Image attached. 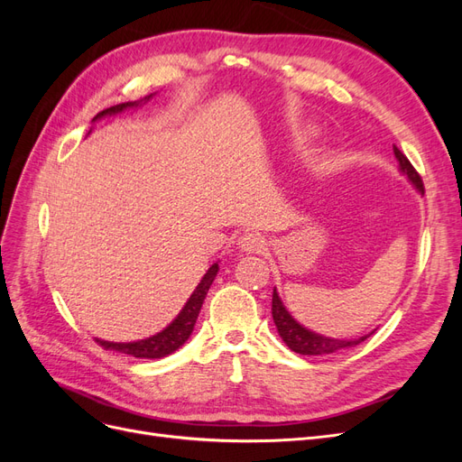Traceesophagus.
<instances>
[{
	"label": "esophagus",
	"mask_w": 462,
	"mask_h": 462,
	"mask_svg": "<svg viewBox=\"0 0 462 462\" xmlns=\"http://www.w3.org/2000/svg\"><path fill=\"white\" fill-rule=\"evenodd\" d=\"M263 239L258 233H245L239 236V248L246 254H258L263 248Z\"/></svg>",
	"instance_id": "esophagus-1"
}]
</instances>
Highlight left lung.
<instances>
[{
	"instance_id": "left-lung-1",
	"label": "left lung",
	"mask_w": 462,
	"mask_h": 462,
	"mask_svg": "<svg viewBox=\"0 0 462 462\" xmlns=\"http://www.w3.org/2000/svg\"><path fill=\"white\" fill-rule=\"evenodd\" d=\"M393 152H395V158L401 165V171L407 175L414 187L424 192V183H422V177L418 175V171L414 170V165L409 162V158L404 156V153L393 144ZM272 316L275 321V328L282 335V339L287 343V346L291 351H295L299 355H331V353H337L341 348H348V346H355L362 341H366L370 335H365V337H358V339H331V337H324V335H318L314 331H309L306 328H302L300 324H297V319L292 318L279 299L277 291L273 289V297H272Z\"/></svg>"
}]
</instances>
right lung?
I'll use <instances>...</instances> for the list:
<instances>
[{
  "instance_id": "obj_1",
  "label": "right lung",
  "mask_w": 462,
  "mask_h": 462,
  "mask_svg": "<svg viewBox=\"0 0 462 462\" xmlns=\"http://www.w3.org/2000/svg\"><path fill=\"white\" fill-rule=\"evenodd\" d=\"M133 106H136V102L111 106V107L100 111V114H97L94 119L104 117V116L119 114V111L127 109V107H133ZM217 270H219L217 263H214L212 268L206 272V275L202 277V282L199 283L197 289H194L189 302L185 304V309L180 310V314L171 321V324L167 326L163 331H160L158 335H153V337H148V339H143V341H136V343H109V341L96 339L97 345L104 346L106 351H117V353L131 355L134 358H162V356L171 355L173 351H177V348L190 337V333L194 329V324H197L199 312L202 309V302H204V299L208 295L209 285L214 283V279L217 275Z\"/></svg>"
}]
</instances>
